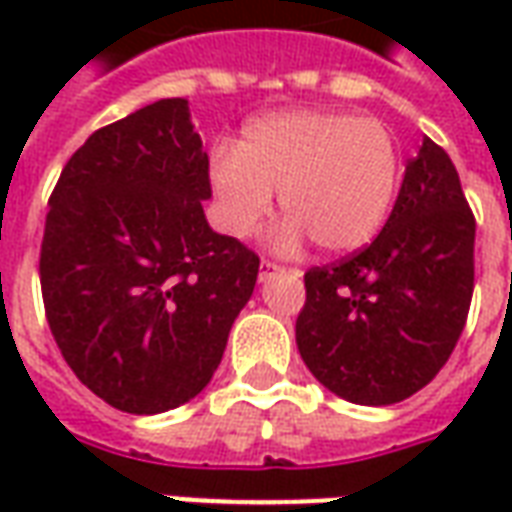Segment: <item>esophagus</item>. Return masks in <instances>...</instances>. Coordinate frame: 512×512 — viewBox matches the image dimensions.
I'll use <instances>...</instances> for the list:
<instances>
[{
  "label": "esophagus",
  "mask_w": 512,
  "mask_h": 512,
  "mask_svg": "<svg viewBox=\"0 0 512 512\" xmlns=\"http://www.w3.org/2000/svg\"><path fill=\"white\" fill-rule=\"evenodd\" d=\"M279 271H282V268H279L277 263H271V260H263V263H260V274H257V277H260V282H266V279H271L274 274H279Z\"/></svg>",
  "instance_id": "obj_1"
}]
</instances>
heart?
Wrapping results in <instances>:
<instances>
[{
	"label": "heart",
	"instance_id": "heart-1",
	"mask_svg": "<svg viewBox=\"0 0 512 512\" xmlns=\"http://www.w3.org/2000/svg\"><path fill=\"white\" fill-rule=\"evenodd\" d=\"M219 222L233 238L263 224L279 191L290 213L274 233L282 252L307 238L345 255L384 227L400 186V147L384 123L334 109H285L255 117L238 147L211 156Z\"/></svg>",
	"mask_w": 512,
	"mask_h": 512
}]
</instances>
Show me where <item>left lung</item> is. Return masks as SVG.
<instances>
[{
    "label": "left lung",
    "instance_id": "8db88e82",
    "mask_svg": "<svg viewBox=\"0 0 512 512\" xmlns=\"http://www.w3.org/2000/svg\"><path fill=\"white\" fill-rule=\"evenodd\" d=\"M304 285L296 345L329 392L392 406L430 384L461 337L474 288V216L450 156L425 136L376 241L310 268Z\"/></svg>",
    "mask_w": 512,
    "mask_h": 512
}]
</instances>
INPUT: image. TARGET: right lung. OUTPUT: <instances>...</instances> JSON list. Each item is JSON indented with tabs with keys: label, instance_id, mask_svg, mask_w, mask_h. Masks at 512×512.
Listing matches in <instances>:
<instances>
[{
	"label": "right lung",
	"instance_id": "right-lung-1",
	"mask_svg": "<svg viewBox=\"0 0 512 512\" xmlns=\"http://www.w3.org/2000/svg\"><path fill=\"white\" fill-rule=\"evenodd\" d=\"M208 153L186 98L98 128L62 169L40 246L51 334L109 406L161 414L222 362L257 282L255 252L213 233Z\"/></svg>",
	"mask_w": 512,
	"mask_h": 512
}]
</instances>
